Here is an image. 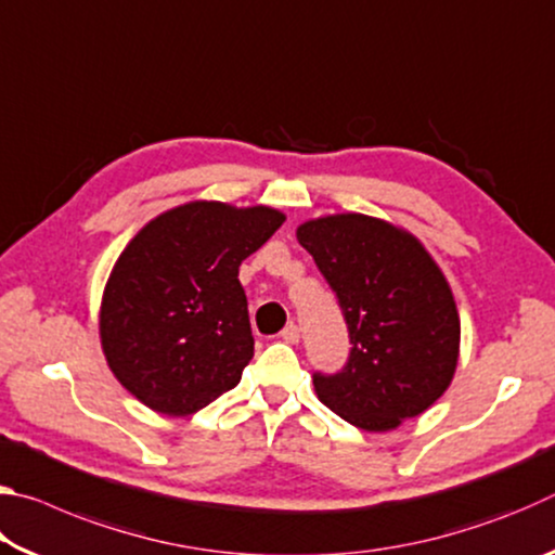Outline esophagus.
<instances>
[{"mask_svg":"<svg viewBox=\"0 0 555 555\" xmlns=\"http://www.w3.org/2000/svg\"><path fill=\"white\" fill-rule=\"evenodd\" d=\"M281 340L288 343V345H296V343L300 340V331H298V325H294V323L286 325L284 331H281Z\"/></svg>","mask_w":555,"mask_h":555,"instance_id":"1","label":"esophagus"}]
</instances>
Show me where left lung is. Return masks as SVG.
Segmentation results:
<instances>
[{"label":"left lung","instance_id":"left-lung-1","mask_svg":"<svg viewBox=\"0 0 555 555\" xmlns=\"http://www.w3.org/2000/svg\"><path fill=\"white\" fill-rule=\"evenodd\" d=\"M296 237L335 291L352 343L340 372L313 374L318 399L372 434L434 406L457 367L460 315L424 244L360 212L308 220Z\"/></svg>","mask_w":555,"mask_h":555}]
</instances>
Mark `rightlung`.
<instances>
[{"label":"right lung","instance_id":"obj_1","mask_svg":"<svg viewBox=\"0 0 555 555\" xmlns=\"http://www.w3.org/2000/svg\"><path fill=\"white\" fill-rule=\"evenodd\" d=\"M284 220L267 205L193 201L131 237L100 306L102 352L131 397L191 416L237 387L255 357L240 264Z\"/></svg>","mask_w":555,"mask_h":555}]
</instances>
